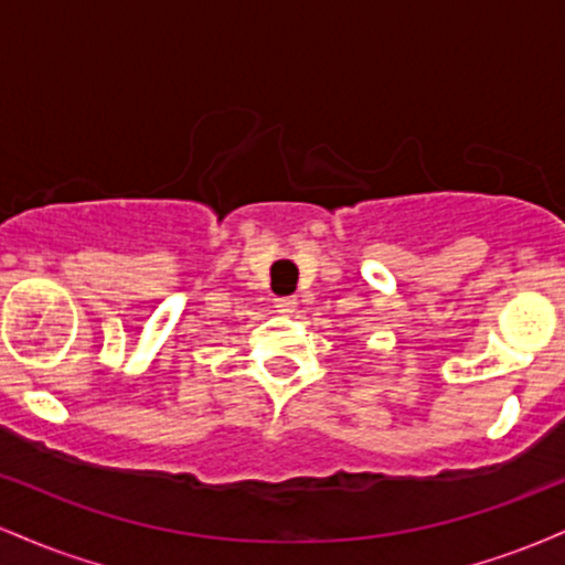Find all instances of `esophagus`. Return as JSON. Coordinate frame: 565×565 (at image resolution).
Returning a JSON list of instances; mask_svg holds the SVG:
<instances>
[{"instance_id": "obj_1", "label": "esophagus", "mask_w": 565, "mask_h": 565, "mask_svg": "<svg viewBox=\"0 0 565 565\" xmlns=\"http://www.w3.org/2000/svg\"><path fill=\"white\" fill-rule=\"evenodd\" d=\"M274 305H276L278 313H291V310L297 308V297H291V295H287V297H276Z\"/></svg>"}]
</instances>
